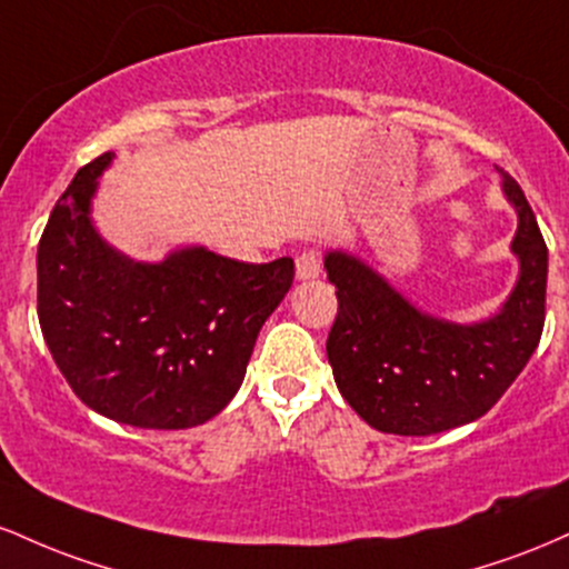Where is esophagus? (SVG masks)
I'll return each mask as SVG.
<instances>
[{"label":"esophagus","mask_w":569,"mask_h":569,"mask_svg":"<svg viewBox=\"0 0 569 569\" xmlns=\"http://www.w3.org/2000/svg\"><path fill=\"white\" fill-rule=\"evenodd\" d=\"M321 276V253L318 251H302L297 257V278L312 280Z\"/></svg>","instance_id":"esophagus-1"}]
</instances>
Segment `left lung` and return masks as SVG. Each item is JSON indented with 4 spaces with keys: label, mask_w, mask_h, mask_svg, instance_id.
<instances>
[{
    "label": "left lung",
    "mask_w": 569,
    "mask_h": 569,
    "mask_svg": "<svg viewBox=\"0 0 569 569\" xmlns=\"http://www.w3.org/2000/svg\"><path fill=\"white\" fill-rule=\"evenodd\" d=\"M519 217L513 291L481 323L417 310L380 272L345 251L323 257L339 310L326 339L335 382L358 417L382 433L433 436L487 415L538 348L546 321L548 248L521 187L502 173Z\"/></svg>",
    "instance_id": "8db88e82"
}]
</instances>
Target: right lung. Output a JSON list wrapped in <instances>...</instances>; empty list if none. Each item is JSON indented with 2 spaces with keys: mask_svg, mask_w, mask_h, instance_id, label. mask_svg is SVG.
Instances as JSON below:
<instances>
[{
  "mask_svg": "<svg viewBox=\"0 0 569 569\" xmlns=\"http://www.w3.org/2000/svg\"><path fill=\"white\" fill-rule=\"evenodd\" d=\"M114 154L80 168L37 251V312L56 367L98 415L181 430L217 417L293 280V259L248 264L202 246L133 262L98 234L90 202Z\"/></svg>",
  "mask_w": 569,
  "mask_h": 569,
  "instance_id": "right-lung-1",
  "label": "right lung"
}]
</instances>
